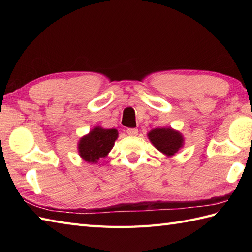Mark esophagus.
Masks as SVG:
<instances>
[{
  "label": "esophagus",
  "instance_id": "1",
  "mask_svg": "<svg viewBox=\"0 0 252 252\" xmlns=\"http://www.w3.org/2000/svg\"><path fill=\"white\" fill-rule=\"evenodd\" d=\"M126 133L129 135H131V136H135V135H137V133H138V130L137 129H134V127H129V129L126 130Z\"/></svg>",
  "mask_w": 252,
  "mask_h": 252
}]
</instances>
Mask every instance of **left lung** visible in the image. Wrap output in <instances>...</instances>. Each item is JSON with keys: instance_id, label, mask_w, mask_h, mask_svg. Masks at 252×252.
I'll list each match as a JSON object with an SVG mask.
<instances>
[{"instance_id": "8db88e82", "label": "left lung", "mask_w": 252, "mask_h": 252, "mask_svg": "<svg viewBox=\"0 0 252 252\" xmlns=\"http://www.w3.org/2000/svg\"><path fill=\"white\" fill-rule=\"evenodd\" d=\"M148 137L158 151L168 156H172L183 146V137L181 133L172 129H155L148 133Z\"/></svg>"}]
</instances>
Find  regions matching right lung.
<instances>
[{
  "instance_id": "right-lung-1",
  "label": "right lung",
  "mask_w": 252,
  "mask_h": 252,
  "mask_svg": "<svg viewBox=\"0 0 252 252\" xmlns=\"http://www.w3.org/2000/svg\"><path fill=\"white\" fill-rule=\"evenodd\" d=\"M118 137L115 129H101L95 127L88 135L83 136L79 142V154L83 160L91 163L107 156Z\"/></svg>"
}]
</instances>
